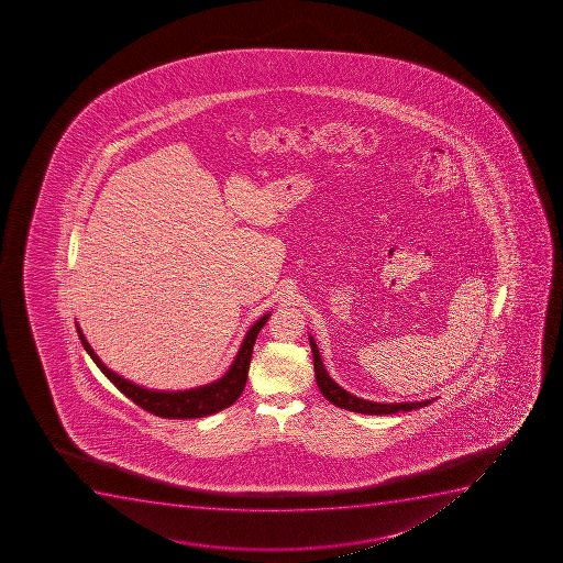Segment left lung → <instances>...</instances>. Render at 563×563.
Segmentation results:
<instances>
[{
    "label": "left lung",
    "mask_w": 563,
    "mask_h": 563,
    "mask_svg": "<svg viewBox=\"0 0 563 563\" xmlns=\"http://www.w3.org/2000/svg\"><path fill=\"white\" fill-rule=\"evenodd\" d=\"M310 346H312L313 371H316V379H318L319 390H321L324 398L332 401L335 407H341V409H346V411L362 412V415H395V412L398 411H412V409H420V407H426L434 400V398H431V400L423 401L379 404V401L357 398V396L351 395L349 390L343 389V387L335 384L334 379L330 378L312 335H310Z\"/></svg>",
    "instance_id": "left-lung-1"
}]
</instances>
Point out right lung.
Masks as SVG:
<instances>
[{"label": "right lung", "mask_w": 563, "mask_h": 563, "mask_svg": "<svg viewBox=\"0 0 563 563\" xmlns=\"http://www.w3.org/2000/svg\"><path fill=\"white\" fill-rule=\"evenodd\" d=\"M269 313H264L256 321L247 334H245L242 345H240L239 354L234 356L228 373L222 378L212 382V384L201 385L196 389L187 390H154L145 389L141 385L132 384L130 379L113 373L112 368H108L104 363L99 360L93 349L89 346L88 341L84 338L82 330L77 324L78 338L82 341L84 349L88 352L91 360L97 363V367L101 368L102 374L118 387L124 396H129L130 400L135 401L137 406L143 407L145 411L157 415L163 418H201L212 412L222 411L225 407L233 406L236 398L242 395L247 379V371H250L251 354H253V345H255L256 335L261 332L262 327L266 324Z\"/></svg>", "instance_id": "right-lung-1"}]
</instances>
